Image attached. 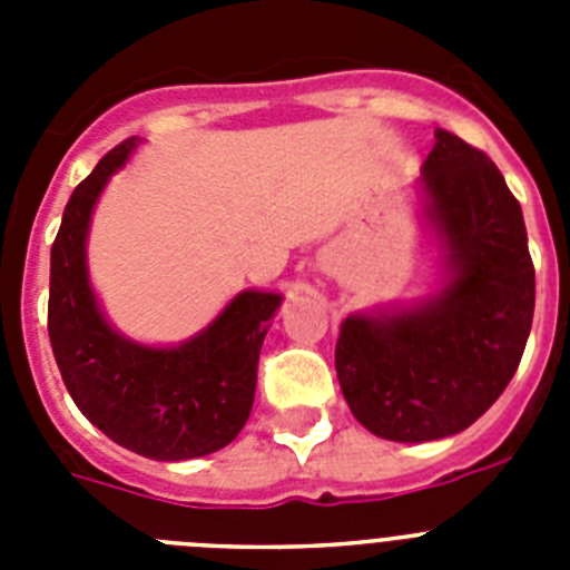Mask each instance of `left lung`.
I'll list each match as a JSON object with an SVG mask.
<instances>
[{
    "label": "left lung",
    "instance_id": "left-lung-1",
    "mask_svg": "<svg viewBox=\"0 0 570 570\" xmlns=\"http://www.w3.org/2000/svg\"><path fill=\"white\" fill-rule=\"evenodd\" d=\"M434 136L420 188L445 250V288L416 308L351 314L336 340L351 414L394 442L442 440L480 420L517 374L533 320L517 196L480 148L451 130Z\"/></svg>",
    "mask_w": 570,
    "mask_h": 570
}]
</instances>
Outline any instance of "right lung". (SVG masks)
<instances>
[{
	"label": "right lung",
	"instance_id": "obj_1",
	"mask_svg": "<svg viewBox=\"0 0 570 570\" xmlns=\"http://www.w3.org/2000/svg\"><path fill=\"white\" fill-rule=\"evenodd\" d=\"M134 148L130 136L108 150L65 205L50 248V347L79 411L116 445L148 460H194L234 442L248 422L262 340L282 296L242 291L203 334L176 347L116 334L90 291L85 239L99 194Z\"/></svg>",
	"mask_w": 570,
	"mask_h": 570
}]
</instances>
